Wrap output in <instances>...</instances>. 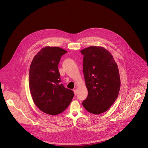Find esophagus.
Returning <instances> with one entry per match:
<instances>
[{"instance_id":"esophagus-1","label":"esophagus","mask_w":148,"mask_h":148,"mask_svg":"<svg viewBox=\"0 0 148 148\" xmlns=\"http://www.w3.org/2000/svg\"><path fill=\"white\" fill-rule=\"evenodd\" d=\"M73 92H74L75 95H77V90L76 89H73Z\"/></svg>"}]
</instances>
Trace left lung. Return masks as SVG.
<instances>
[{
    "label": "left lung",
    "mask_w": 148,
    "mask_h": 148,
    "mask_svg": "<svg viewBox=\"0 0 148 148\" xmlns=\"http://www.w3.org/2000/svg\"><path fill=\"white\" fill-rule=\"evenodd\" d=\"M80 52L84 55L83 68L88 90L83 106L88 112L99 114L108 110L118 97L121 85L118 66L103 47L90 46Z\"/></svg>",
    "instance_id": "obj_1"
}]
</instances>
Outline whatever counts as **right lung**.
Here are the masks:
<instances>
[{
	"label": "right lung",
	"mask_w": 148,
	"mask_h": 148,
	"mask_svg": "<svg viewBox=\"0 0 148 148\" xmlns=\"http://www.w3.org/2000/svg\"><path fill=\"white\" fill-rule=\"evenodd\" d=\"M67 51L47 46L34 56L29 68V87L32 100L42 112L57 115L64 111L74 96L73 92L61 84L58 64Z\"/></svg>",
	"instance_id": "1"
}]
</instances>
